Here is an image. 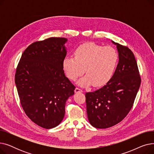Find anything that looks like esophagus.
I'll return each mask as SVG.
<instances>
[{"label": "esophagus", "mask_w": 154, "mask_h": 154, "mask_svg": "<svg viewBox=\"0 0 154 154\" xmlns=\"http://www.w3.org/2000/svg\"><path fill=\"white\" fill-rule=\"evenodd\" d=\"M75 93H78V92H83V91L82 89H80L79 88H75Z\"/></svg>", "instance_id": "34e87169"}]
</instances>
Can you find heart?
I'll list each match as a JSON object with an SVG mask.
<instances>
[{"mask_svg":"<svg viewBox=\"0 0 154 154\" xmlns=\"http://www.w3.org/2000/svg\"><path fill=\"white\" fill-rule=\"evenodd\" d=\"M117 59V53L112 47H103L88 42L76 48L74 57H66L63 61V67L67 77L72 80H76L85 72L86 75L79 81L80 85L92 84L99 87L106 84L110 79Z\"/></svg>","mask_w":154,"mask_h":154,"instance_id":"1","label":"heart"}]
</instances>
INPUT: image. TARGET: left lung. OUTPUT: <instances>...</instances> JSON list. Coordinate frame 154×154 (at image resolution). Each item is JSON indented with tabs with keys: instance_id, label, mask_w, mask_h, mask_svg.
<instances>
[{
	"instance_id": "8db88e82",
	"label": "left lung",
	"mask_w": 154,
	"mask_h": 154,
	"mask_svg": "<svg viewBox=\"0 0 154 154\" xmlns=\"http://www.w3.org/2000/svg\"><path fill=\"white\" fill-rule=\"evenodd\" d=\"M119 63L114 75L102 88L85 94L88 121L106 128L121 122L132 109L141 79L135 56L127 47L116 43Z\"/></svg>"
}]
</instances>
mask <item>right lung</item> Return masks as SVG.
<instances>
[{
	"instance_id": "right-lung-1",
	"label": "right lung",
	"mask_w": 154,
	"mask_h": 154,
	"mask_svg": "<svg viewBox=\"0 0 154 154\" xmlns=\"http://www.w3.org/2000/svg\"><path fill=\"white\" fill-rule=\"evenodd\" d=\"M66 38L51 37L30 44L23 52L15 75L21 106L38 126L52 128L62 122L65 106L75 87L65 75Z\"/></svg>"
}]
</instances>
